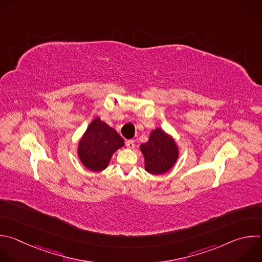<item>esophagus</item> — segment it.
<instances>
[{
    "mask_svg": "<svg viewBox=\"0 0 262 262\" xmlns=\"http://www.w3.org/2000/svg\"><path fill=\"white\" fill-rule=\"evenodd\" d=\"M135 146H136L135 141H133V140H128V141H126V147H127L128 149H134V148H135Z\"/></svg>",
    "mask_w": 262,
    "mask_h": 262,
    "instance_id": "obj_1",
    "label": "esophagus"
}]
</instances>
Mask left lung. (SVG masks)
I'll list each match as a JSON object with an SVG mask.
<instances>
[{
  "mask_svg": "<svg viewBox=\"0 0 262 262\" xmlns=\"http://www.w3.org/2000/svg\"><path fill=\"white\" fill-rule=\"evenodd\" d=\"M146 171L152 175H162L176 164L179 147L171 135L160 127L152 129L149 140L141 144Z\"/></svg>",
  "mask_w": 262,
  "mask_h": 262,
  "instance_id": "8db88e82",
  "label": "left lung"
}]
</instances>
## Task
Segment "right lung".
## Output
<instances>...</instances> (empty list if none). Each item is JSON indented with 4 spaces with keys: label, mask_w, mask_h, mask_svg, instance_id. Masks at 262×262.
I'll use <instances>...</instances> for the list:
<instances>
[{
    "label": "right lung",
    "mask_w": 262,
    "mask_h": 262,
    "mask_svg": "<svg viewBox=\"0 0 262 262\" xmlns=\"http://www.w3.org/2000/svg\"><path fill=\"white\" fill-rule=\"evenodd\" d=\"M123 146L124 140L119 134L100 117H96L79 140L77 153L87 169L102 171L109 165L113 154Z\"/></svg>",
    "instance_id": "1"
}]
</instances>
